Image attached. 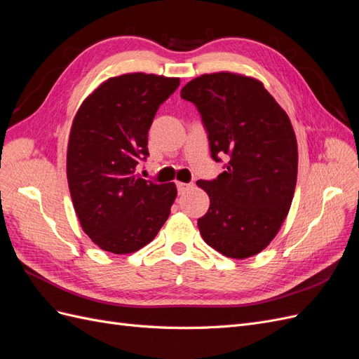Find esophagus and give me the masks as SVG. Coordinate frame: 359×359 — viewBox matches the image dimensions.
I'll return each instance as SVG.
<instances>
[{"label": "esophagus", "mask_w": 359, "mask_h": 359, "mask_svg": "<svg viewBox=\"0 0 359 359\" xmlns=\"http://www.w3.org/2000/svg\"><path fill=\"white\" fill-rule=\"evenodd\" d=\"M191 187V184H187V182H177V189H178V193L182 194L186 190H189Z\"/></svg>", "instance_id": "1"}]
</instances>
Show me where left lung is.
<instances>
[{"label":"left lung","instance_id":"1","mask_svg":"<svg viewBox=\"0 0 359 359\" xmlns=\"http://www.w3.org/2000/svg\"><path fill=\"white\" fill-rule=\"evenodd\" d=\"M196 104L211 157L227 156L212 181H198L210 208L198 220L203 241L227 257L245 259L274 240L297 186L298 147L287 114L250 76L202 74L181 90Z\"/></svg>","mask_w":359,"mask_h":359}]
</instances>
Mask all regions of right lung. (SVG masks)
<instances>
[{"instance_id":"add662e5","label":"right lung","mask_w":359,"mask_h":359,"mask_svg":"<svg viewBox=\"0 0 359 359\" xmlns=\"http://www.w3.org/2000/svg\"><path fill=\"white\" fill-rule=\"evenodd\" d=\"M178 78L127 73L104 81L76 112L67 145V181L83 232L115 255L137 252L165 224L177 198L173 182L139 178L148 130Z\"/></svg>"}]
</instances>
